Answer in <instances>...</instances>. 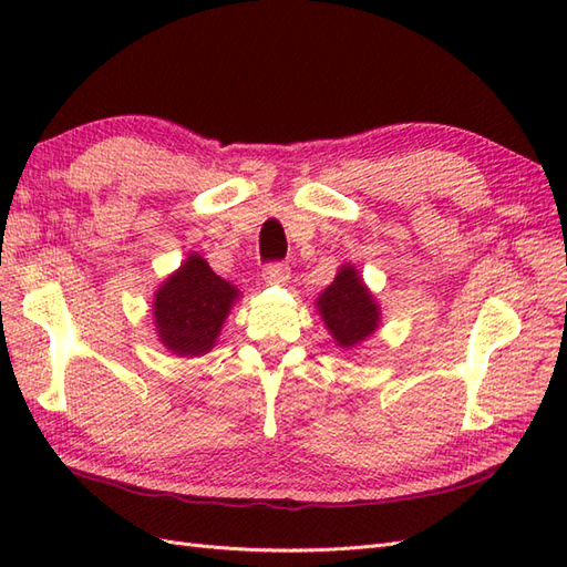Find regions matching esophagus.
<instances>
[{
    "mask_svg": "<svg viewBox=\"0 0 567 567\" xmlns=\"http://www.w3.org/2000/svg\"><path fill=\"white\" fill-rule=\"evenodd\" d=\"M262 277L267 284H286L290 279V267L286 262H269L262 269Z\"/></svg>",
    "mask_w": 567,
    "mask_h": 567,
    "instance_id": "34e87169",
    "label": "esophagus"
}]
</instances>
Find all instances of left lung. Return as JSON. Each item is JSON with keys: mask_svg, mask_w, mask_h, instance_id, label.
<instances>
[{"mask_svg": "<svg viewBox=\"0 0 567 567\" xmlns=\"http://www.w3.org/2000/svg\"><path fill=\"white\" fill-rule=\"evenodd\" d=\"M317 310L336 346L352 350L364 342L381 321V307L352 265H342L333 284L317 300Z\"/></svg>", "mask_w": 567, "mask_h": 567, "instance_id": "obj_1", "label": "left lung"}]
</instances>
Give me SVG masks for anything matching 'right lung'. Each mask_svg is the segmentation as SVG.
I'll use <instances>...</instances> for the list:
<instances>
[{"mask_svg": "<svg viewBox=\"0 0 567 567\" xmlns=\"http://www.w3.org/2000/svg\"><path fill=\"white\" fill-rule=\"evenodd\" d=\"M236 298V286L219 279L198 252H192L156 290L153 319L161 342L177 357L210 352Z\"/></svg>", "mask_w": 567, "mask_h": 567, "instance_id": "add662e5", "label": "right lung"}]
</instances>
